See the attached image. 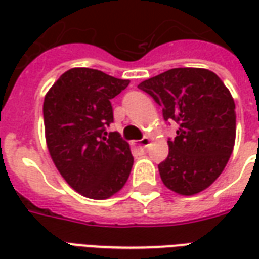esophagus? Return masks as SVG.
Masks as SVG:
<instances>
[{
    "label": "esophagus",
    "instance_id": "esophagus-1",
    "mask_svg": "<svg viewBox=\"0 0 259 259\" xmlns=\"http://www.w3.org/2000/svg\"><path fill=\"white\" fill-rule=\"evenodd\" d=\"M148 144H150V139H148V137H143V139L139 140V143H137V146L141 147V148H146V147H148Z\"/></svg>",
    "mask_w": 259,
    "mask_h": 259
}]
</instances>
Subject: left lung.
Instances as JSON below:
<instances>
[{
    "label": "left lung",
    "mask_w": 259,
    "mask_h": 259,
    "mask_svg": "<svg viewBox=\"0 0 259 259\" xmlns=\"http://www.w3.org/2000/svg\"><path fill=\"white\" fill-rule=\"evenodd\" d=\"M139 89L162 107L165 120L178 123L168 140V158L158 165L163 185L182 195L205 190L232 155L236 105L217 74L201 68H175L144 80Z\"/></svg>",
    "instance_id": "left-lung-1"
}]
</instances>
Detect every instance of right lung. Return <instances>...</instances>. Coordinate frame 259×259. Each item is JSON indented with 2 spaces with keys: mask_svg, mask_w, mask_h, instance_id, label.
<instances>
[{
  "mask_svg": "<svg viewBox=\"0 0 259 259\" xmlns=\"http://www.w3.org/2000/svg\"><path fill=\"white\" fill-rule=\"evenodd\" d=\"M129 83L97 69L73 68L44 98L50 155L68 185L87 198H109L129 179V143L118 132H107L113 122L111 100Z\"/></svg>",
  "mask_w": 259,
  "mask_h": 259,
  "instance_id": "1",
  "label": "right lung"
}]
</instances>
